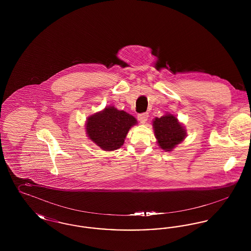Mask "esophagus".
Returning a JSON list of instances; mask_svg holds the SVG:
<instances>
[{
	"mask_svg": "<svg viewBox=\"0 0 251 251\" xmlns=\"http://www.w3.org/2000/svg\"><path fill=\"white\" fill-rule=\"evenodd\" d=\"M149 118V114L148 113H142V114H139L138 115V120L141 122V123H145Z\"/></svg>",
	"mask_w": 251,
	"mask_h": 251,
	"instance_id": "1",
	"label": "esophagus"
}]
</instances>
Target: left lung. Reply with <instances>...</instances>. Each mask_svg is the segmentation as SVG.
Wrapping results in <instances>:
<instances>
[{
	"label": "left lung",
	"mask_w": 251,
	"mask_h": 251,
	"mask_svg": "<svg viewBox=\"0 0 251 251\" xmlns=\"http://www.w3.org/2000/svg\"><path fill=\"white\" fill-rule=\"evenodd\" d=\"M152 123L158 145L166 151H171L186 136L184 127L171 114L155 118Z\"/></svg>",
	"instance_id": "left-lung-1"
}]
</instances>
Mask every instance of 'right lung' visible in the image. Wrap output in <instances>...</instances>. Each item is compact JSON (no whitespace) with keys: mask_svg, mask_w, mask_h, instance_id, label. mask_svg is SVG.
Returning <instances> with one entry per match:
<instances>
[{"mask_svg":"<svg viewBox=\"0 0 251 251\" xmlns=\"http://www.w3.org/2000/svg\"><path fill=\"white\" fill-rule=\"evenodd\" d=\"M137 121L130 114L114 106L90 116L85 124L87 136L101 150L111 151L120 149L129 130Z\"/></svg>","mask_w":251,"mask_h":251,"instance_id":"obj_1","label":"right lung"}]
</instances>
